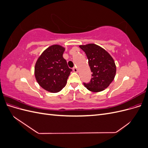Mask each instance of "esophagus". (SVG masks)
Masks as SVG:
<instances>
[{"instance_id": "esophagus-1", "label": "esophagus", "mask_w": 148, "mask_h": 148, "mask_svg": "<svg viewBox=\"0 0 148 148\" xmlns=\"http://www.w3.org/2000/svg\"><path fill=\"white\" fill-rule=\"evenodd\" d=\"M73 71H74V72H75V73L78 72V69H77V67H73Z\"/></svg>"}]
</instances>
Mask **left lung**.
<instances>
[{
	"label": "left lung",
	"mask_w": 148,
	"mask_h": 148,
	"mask_svg": "<svg viewBox=\"0 0 148 148\" xmlns=\"http://www.w3.org/2000/svg\"><path fill=\"white\" fill-rule=\"evenodd\" d=\"M88 59L92 74L91 82L84 83L89 91L101 92L108 88L116 75L114 60L104 49L95 44L80 45Z\"/></svg>",
	"instance_id": "left-lung-1"
}]
</instances>
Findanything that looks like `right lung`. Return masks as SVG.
Returning a JSON list of instances; mask_svg holds the SVG:
<instances>
[{
	"mask_svg": "<svg viewBox=\"0 0 148 148\" xmlns=\"http://www.w3.org/2000/svg\"><path fill=\"white\" fill-rule=\"evenodd\" d=\"M65 48L53 44L44 50L36 62V79L46 91L56 93L60 91L66 84L71 69L63 57Z\"/></svg>",
	"mask_w": 148,
	"mask_h": 148,
	"instance_id": "1",
	"label": "right lung"
}]
</instances>
